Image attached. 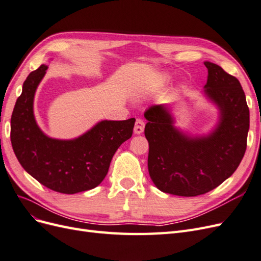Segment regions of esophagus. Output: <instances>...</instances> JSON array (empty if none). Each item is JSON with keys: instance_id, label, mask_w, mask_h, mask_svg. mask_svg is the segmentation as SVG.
<instances>
[{"instance_id": "obj_1", "label": "esophagus", "mask_w": 261, "mask_h": 261, "mask_svg": "<svg viewBox=\"0 0 261 261\" xmlns=\"http://www.w3.org/2000/svg\"><path fill=\"white\" fill-rule=\"evenodd\" d=\"M144 128H145V122L141 120V118H137L135 123V127H134V133L139 135V134L144 132Z\"/></svg>"}]
</instances>
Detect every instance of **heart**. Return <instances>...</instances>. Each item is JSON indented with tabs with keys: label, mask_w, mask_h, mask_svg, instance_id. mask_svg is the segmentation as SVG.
I'll return each mask as SVG.
<instances>
[{
	"label": "heart",
	"mask_w": 261,
	"mask_h": 261,
	"mask_svg": "<svg viewBox=\"0 0 261 261\" xmlns=\"http://www.w3.org/2000/svg\"><path fill=\"white\" fill-rule=\"evenodd\" d=\"M167 78H168V77H167Z\"/></svg>",
	"instance_id": "b5f03b06"
}]
</instances>
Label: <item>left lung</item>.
I'll return each mask as SVG.
<instances>
[{
  "label": "left lung",
  "instance_id": "1",
  "mask_svg": "<svg viewBox=\"0 0 261 261\" xmlns=\"http://www.w3.org/2000/svg\"><path fill=\"white\" fill-rule=\"evenodd\" d=\"M203 94L219 110L208 135L191 136L175 127L170 107L151 106L145 112L149 143L148 171L163 193L194 197L206 194L230 177L246 151L249 109L236 77L206 61Z\"/></svg>",
  "mask_w": 261,
  "mask_h": 261
}]
</instances>
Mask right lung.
Listing matches in <instances>:
<instances>
[{
    "instance_id": "add662e5",
    "label": "right lung",
    "mask_w": 261,
    "mask_h": 261,
    "mask_svg": "<svg viewBox=\"0 0 261 261\" xmlns=\"http://www.w3.org/2000/svg\"><path fill=\"white\" fill-rule=\"evenodd\" d=\"M48 66L30 73L11 118V141L25 171L54 192L76 194L97 187L108 174L112 158L133 135L135 118L101 121L74 139H55L39 127L34 98Z\"/></svg>"
}]
</instances>
